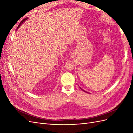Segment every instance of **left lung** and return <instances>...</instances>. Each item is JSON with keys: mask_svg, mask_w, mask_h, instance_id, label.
Wrapping results in <instances>:
<instances>
[{"mask_svg": "<svg viewBox=\"0 0 133 133\" xmlns=\"http://www.w3.org/2000/svg\"><path fill=\"white\" fill-rule=\"evenodd\" d=\"M82 90H83V89H82ZM83 91H84V90H83Z\"/></svg>", "mask_w": 133, "mask_h": 133, "instance_id": "left-lung-1", "label": "left lung"}]
</instances>
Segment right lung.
I'll return each mask as SVG.
<instances>
[{"mask_svg":"<svg viewBox=\"0 0 133 133\" xmlns=\"http://www.w3.org/2000/svg\"><path fill=\"white\" fill-rule=\"evenodd\" d=\"M27 19H28L27 18H25V19H24L23 20V21H21V23H20V24H19V25H18V28H17V29H18V28H19L20 27V26H21V25L22 24H23V23L25 21H26V20Z\"/></svg>","mask_w":133,"mask_h":133,"instance_id":"right-lung-1","label":"right lung"}]
</instances>
